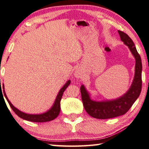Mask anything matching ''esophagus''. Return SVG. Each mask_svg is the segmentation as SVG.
<instances>
[{"label": "esophagus", "instance_id": "1", "mask_svg": "<svg viewBox=\"0 0 149 149\" xmlns=\"http://www.w3.org/2000/svg\"><path fill=\"white\" fill-rule=\"evenodd\" d=\"M74 77L77 78H82V72H81L80 70H76L74 72Z\"/></svg>", "mask_w": 149, "mask_h": 149}]
</instances>
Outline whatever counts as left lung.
I'll return each instance as SVG.
<instances>
[{
  "label": "left lung",
  "instance_id": "8db88e82",
  "mask_svg": "<svg viewBox=\"0 0 149 149\" xmlns=\"http://www.w3.org/2000/svg\"><path fill=\"white\" fill-rule=\"evenodd\" d=\"M120 40L128 47L132 54L135 58V74L134 80L128 90L117 99L95 101L92 100L85 86L80 87L81 96L84 109L89 116L99 119H106L116 117L125 114L130 109L139 97L141 91L142 63L141 59L137 51L133 41L122 31L118 30Z\"/></svg>",
  "mask_w": 149,
  "mask_h": 149
}]
</instances>
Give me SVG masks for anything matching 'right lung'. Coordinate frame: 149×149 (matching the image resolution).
Returning a JSON list of instances; mask_svg holds the SVG:
<instances>
[{"label": "right lung", "mask_w": 149, "mask_h": 149, "mask_svg": "<svg viewBox=\"0 0 149 149\" xmlns=\"http://www.w3.org/2000/svg\"><path fill=\"white\" fill-rule=\"evenodd\" d=\"M70 84H71V80H67V82L65 84V85L61 88L60 91H59L52 107L50 108L47 111L41 114L26 113L20 111L17 108H16L15 106L11 103L9 99H8L6 94L5 91H4V84H2V87H3V92H4L5 98L6 99L8 103H9L10 107L13 109V111L15 112V113L19 117H21V118L23 119L24 120H29V121L36 122V123H43V122H48V121H50V120H54L58 116V115L60 112V101L61 99V97H62L64 91L65 90V89L68 87V86Z\"/></svg>", "instance_id": "right-lung-1"}]
</instances>
